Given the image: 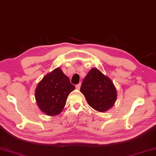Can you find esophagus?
Masks as SVG:
<instances>
[{
    "label": "esophagus",
    "instance_id": "34e87169",
    "mask_svg": "<svg viewBox=\"0 0 156 156\" xmlns=\"http://www.w3.org/2000/svg\"><path fill=\"white\" fill-rule=\"evenodd\" d=\"M80 87H81V83H78V84H76V85L75 86L76 89H78V90L80 89Z\"/></svg>",
    "mask_w": 156,
    "mask_h": 156
}]
</instances>
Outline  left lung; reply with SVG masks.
<instances>
[{
    "label": "left lung",
    "instance_id": "1",
    "mask_svg": "<svg viewBox=\"0 0 156 156\" xmlns=\"http://www.w3.org/2000/svg\"><path fill=\"white\" fill-rule=\"evenodd\" d=\"M80 91L93 109L104 112L111 108L117 99V90L108 76L92 68L83 79Z\"/></svg>",
    "mask_w": 156,
    "mask_h": 156
}]
</instances>
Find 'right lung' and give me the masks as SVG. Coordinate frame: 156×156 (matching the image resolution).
Masks as SVG:
<instances>
[{
  "label": "right lung",
  "mask_w": 156,
  "mask_h": 156,
  "mask_svg": "<svg viewBox=\"0 0 156 156\" xmlns=\"http://www.w3.org/2000/svg\"><path fill=\"white\" fill-rule=\"evenodd\" d=\"M75 87L68 76L58 67L45 75L35 90V98L38 107L48 116L60 114L66 104L67 96Z\"/></svg>",
  "instance_id": "1"
}]
</instances>
